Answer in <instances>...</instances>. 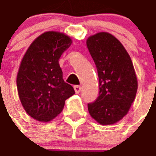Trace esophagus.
Listing matches in <instances>:
<instances>
[{"label":"esophagus","instance_id":"1","mask_svg":"<svg viewBox=\"0 0 156 156\" xmlns=\"http://www.w3.org/2000/svg\"><path fill=\"white\" fill-rule=\"evenodd\" d=\"M74 89L75 92H76V94H79L80 92V90H81V87L80 86V85H75Z\"/></svg>","mask_w":156,"mask_h":156}]
</instances>
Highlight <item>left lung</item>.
<instances>
[{"label":"left lung","mask_w":156,"mask_h":156,"mask_svg":"<svg viewBox=\"0 0 156 156\" xmlns=\"http://www.w3.org/2000/svg\"><path fill=\"white\" fill-rule=\"evenodd\" d=\"M86 44L97 67L99 96L88 104L89 115L102 125L119 121L136 97L137 79L133 62L124 45L109 32H98Z\"/></svg>","instance_id":"8db88e82"}]
</instances>
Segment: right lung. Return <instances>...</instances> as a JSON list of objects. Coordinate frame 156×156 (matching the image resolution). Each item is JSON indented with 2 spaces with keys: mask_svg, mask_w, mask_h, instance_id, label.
Returning a JSON list of instances; mask_svg holds the SVG:
<instances>
[{
  "mask_svg": "<svg viewBox=\"0 0 156 156\" xmlns=\"http://www.w3.org/2000/svg\"><path fill=\"white\" fill-rule=\"evenodd\" d=\"M72 43L63 32L49 31L32 41L22 58L17 89L25 112L37 121L49 122L63 109L75 94L62 79L59 58Z\"/></svg>",
  "mask_w": 156,
  "mask_h": 156,
  "instance_id": "right-lung-1",
  "label": "right lung"
}]
</instances>
